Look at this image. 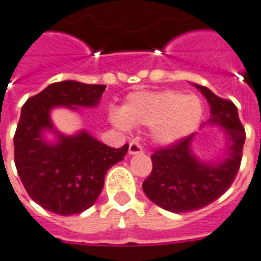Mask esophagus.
I'll return each mask as SVG.
<instances>
[{"mask_svg": "<svg viewBox=\"0 0 261 261\" xmlns=\"http://www.w3.org/2000/svg\"><path fill=\"white\" fill-rule=\"evenodd\" d=\"M143 152V149H142V146L138 143V142H131L130 146H128V154H141Z\"/></svg>", "mask_w": 261, "mask_h": 261, "instance_id": "obj_1", "label": "esophagus"}]
</instances>
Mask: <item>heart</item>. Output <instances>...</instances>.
Instances as JSON below:
<instances>
[{"mask_svg":"<svg viewBox=\"0 0 261 261\" xmlns=\"http://www.w3.org/2000/svg\"><path fill=\"white\" fill-rule=\"evenodd\" d=\"M202 115L204 107L200 97L167 90L131 94L122 111H112L110 119L120 130H128L131 124L151 126L152 139L161 145H169L192 134Z\"/></svg>","mask_w":261,"mask_h":261,"instance_id":"b5f03b06","label":"heart"}]
</instances>
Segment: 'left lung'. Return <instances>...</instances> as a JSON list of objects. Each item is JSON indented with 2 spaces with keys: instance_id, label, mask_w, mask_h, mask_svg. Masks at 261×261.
<instances>
[{
  "instance_id": "8db88e82",
  "label": "left lung",
  "mask_w": 261,
  "mask_h": 261,
  "mask_svg": "<svg viewBox=\"0 0 261 261\" xmlns=\"http://www.w3.org/2000/svg\"><path fill=\"white\" fill-rule=\"evenodd\" d=\"M196 87L211 106L207 123L219 124L225 130L228 154L220 162H201L190 149L194 134L151 154L152 170L142 189L154 204L173 213L197 211L222 196L233 184L243 156L245 130L236 106L206 87Z\"/></svg>"
}]
</instances>
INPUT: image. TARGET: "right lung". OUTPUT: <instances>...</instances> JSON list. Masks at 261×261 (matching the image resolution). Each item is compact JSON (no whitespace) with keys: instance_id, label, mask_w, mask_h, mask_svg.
<instances>
[{"instance_id":"add662e5","label":"right lung","mask_w":261,"mask_h":261,"mask_svg":"<svg viewBox=\"0 0 261 261\" xmlns=\"http://www.w3.org/2000/svg\"><path fill=\"white\" fill-rule=\"evenodd\" d=\"M105 90L101 84L73 80L52 83L22 106L14 134L17 173L32 200L56 215H76L92 206L107 170L128 150V145L110 147L86 131L72 137L57 134L54 145L44 139L45 130L56 133L49 116L54 107H95Z\"/></svg>"}]
</instances>
